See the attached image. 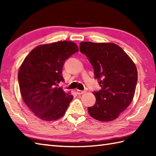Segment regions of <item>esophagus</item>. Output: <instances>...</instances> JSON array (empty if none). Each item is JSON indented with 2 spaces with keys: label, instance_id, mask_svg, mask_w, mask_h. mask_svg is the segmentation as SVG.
Here are the masks:
<instances>
[{
  "label": "esophagus",
  "instance_id": "1",
  "mask_svg": "<svg viewBox=\"0 0 156 156\" xmlns=\"http://www.w3.org/2000/svg\"><path fill=\"white\" fill-rule=\"evenodd\" d=\"M85 92H87V90H77V93L78 94H84Z\"/></svg>",
  "mask_w": 156,
  "mask_h": 156
}]
</instances>
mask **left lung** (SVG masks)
Masks as SVG:
<instances>
[{
    "label": "left lung",
    "instance_id": "1",
    "mask_svg": "<svg viewBox=\"0 0 156 156\" xmlns=\"http://www.w3.org/2000/svg\"><path fill=\"white\" fill-rule=\"evenodd\" d=\"M80 51L88 58L101 89L94 91L96 102L88 108L92 118L115 120L130 105L137 82L136 66L129 55L112 43L83 41Z\"/></svg>",
    "mask_w": 156,
    "mask_h": 156
}]
</instances>
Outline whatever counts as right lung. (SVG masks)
<instances>
[{"instance_id":"obj_1","label":"right lung","mask_w":156,"mask_h":156,"mask_svg":"<svg viewBox=\"0 0 156 156\" xmlns=\"http://www.w3.org/2000/svg\"><path fill=\"white\" fill-rule=\"evenodd\" d=\"M78 51L76 44L62 41L39 45L25 58L18 74L20 91L31 111L44 121L62 117L73 96L65 93L58 84L64 81L66 60Z\"/></svg>"}]
</instances>
